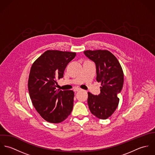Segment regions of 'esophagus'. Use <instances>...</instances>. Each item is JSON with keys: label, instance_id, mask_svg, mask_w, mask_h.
Masks as SVG:
<instances>
[{"label": "esophagus", "instance_id": "34e87169", "mask_svg": "<svg viewBox=\"0 0 155 155\" xmlns=\"http://www.w3.org/2000/svg\"><path fill=\"white\" fill-rule=\"evenodd\" d=\"M80 90H81V89L79 88H75L74 89V91H75V92H78Z\"/></svg>", "mask_w": 155, "mask_h": 155}]
</instances>
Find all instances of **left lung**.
<instances>
[{
	"mask_svg": "<svg viewBox=\"0 0 155 155\" xmlns=\"http://www.w3.org/2000/svg\"><path fill=\"white\" fill-rule=\"evenodd\" d=\"M96 66L97 81L101 83L100 94H88L89 109L97 117L106 119L116 110L119 101L117 94L124 84V73L117 59L107 50L84 52Z\"/></svg>",
	"mask_w": 155,
	"mask_h": 155,
	"instance_id": "obj_1",
	"label": "left lung"
}]
</instances>
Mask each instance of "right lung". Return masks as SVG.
I'll list each match as a JSON object with an SVG mask.
<instances>
[{"mask_svg": "<svg viewBox=\"0 0 155 155\" xmlns=\"http://www.w3.org/2000/svg\"><path fill=\"white\" fill-rule=\"evenodd\" d=\"M76 52L48 50L32 64L28 89L33 105L48 122L58 124L70 114L73 107L72 90H56L57 81L63 77Z\"/></svg>", "mask_w": 155, "mask_h": 155, "instance_id": "add662e5", "label": "right lung"}]
</instances>
